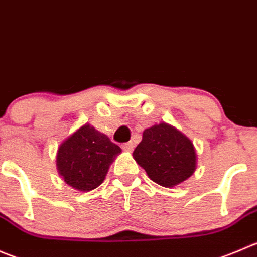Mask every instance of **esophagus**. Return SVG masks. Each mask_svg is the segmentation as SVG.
I'll return each instance as SVG.
<instances>
[{
	"mask_svg": "<svg viewBox=\"0 0 257 257\" xmlns=\"http://www.w3.org/2000/svg\"><path fill=\"white\" fill-rule=\"evenodd\" d=\"M121 148H123V151L125 152H132L134 149V144L132 143V142H128V143L121 144Z\"/></svg>",
	"mask_w": 257,
	"mask_h": 257,
	"instance_id": "esophagus-1",
	"label": "esophagus"
}]
</instances>
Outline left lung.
I'll use <instances>...</instances> for the list:
<instances>
[{
    "mask_svg": "<svg viewBox=\"0 0 257 257\" xmlns=\"http://www.w3.org/2000/svg\"><path fill=\"white\" fill-rule=\"evenodd\" d=\"M133 157L152 181L168 188L189 178L197 164L193 143L167 123L146 129Z\"/></svg>",
    "mask_w": 257,
    "mask_h": 257,
    "instance_id": "obj_1",
    "label": "left lung"
}]
</instances>
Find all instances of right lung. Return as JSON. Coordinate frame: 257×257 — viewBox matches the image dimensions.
<instances>
[{"mask_svg":"<svg viewBox=\"0 0 257 257\" xmlns=\"http://www.w3.org/2000/svg\"><path fill=\"white\" fill-rule=\"evenodd\" d=\"M120 147L90 124L80 126L60 144L56 167L64 181L78 191L89 192L100 186Z\"/></svg>","mask_w":257,"mask_h":257,"instance_id":"1","label":"right lung"}]
</instances>
